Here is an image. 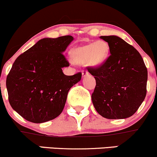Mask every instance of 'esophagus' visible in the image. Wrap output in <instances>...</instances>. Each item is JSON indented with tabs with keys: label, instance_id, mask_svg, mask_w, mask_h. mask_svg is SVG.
Returning a JSON list of instances; mask_svg holds the SVG:
<instances>
[{
	"label": "esophagus",
	"instance_id": "34e87169",
	"mask_svg": "<svg viewBox=\"0 0 157 157\" xmlns=\"http://www.w3.org/2000/svg\"><path fill=\"white\" fill-rule=\"evenodd\" d=\"M89 75V72L87 70H82V77H86V76H88Z\"/></svg>",
	"mask_w": 157,
	"mask_h": 157
}]
</instances>
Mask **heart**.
Instances as JSON below:
<instances>
[{"mask_svg":"<svg viewBox=\"0 0 157 157\" xmlns=\"http://www.w3.org/2000/svg\"><path fill=\"white\" fill-rule=\"evenodd\" d=\"M109 53V45L105 41L100 40L75 48L71 52V59L75 64L93 65L102 63Z\"/></svg>","mask_w":157,"mask_h":157,"instance_id":"obj_1","label":"heart"}]
</instances>
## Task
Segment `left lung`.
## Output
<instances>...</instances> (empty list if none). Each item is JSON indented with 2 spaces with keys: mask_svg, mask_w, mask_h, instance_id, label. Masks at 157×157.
<instances>
[{
  "mask_svg": "<svg viewBox=\"0 0 157 157\" xmlns=\"http://www.w3.org/2000/svg\"><path fill=\"white\" fill-rule=\"evenodd\" d=\"M110 55L103 63L88 67L95 78L93 105L101 116L122 119L132 116L147 94V70L139 51L116 36H104Z\"/></svg>",
  "mask_w": 157,
  "mask_h": 157,
  "instance_id": "8db88e82",
  "label": "left lung"
}]
</instances>
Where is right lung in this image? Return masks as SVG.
Here are the masks:
<instances>
[{
  "instance_id": "right-lung-1",
  "label": "right lung",
  "mask_w": 157,
  "mask_h": 157,
  "mask_svg": "<svg viewBox=\"0 0 157 157\" xmlns=\"http://www.w3.org/2000/svg\"><path fill=\"white\" fill-rule=\"evenodd\" d=\"M71 36L45 38L18 56L6 77L9 102L28 121L43 123L61 114L69 89L81 80L62 68L69 66L63 54Z\"/></svg>"
}]
</instances>
